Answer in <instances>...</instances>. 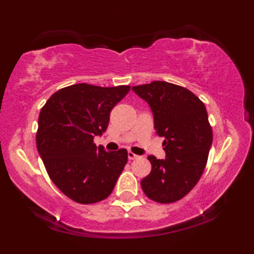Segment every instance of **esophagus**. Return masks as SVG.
I'll return each instance as SVG.
<instances>
[{
  "label": "esophagus",
  "instance_id": "obj_1",
  "mask_svg": "<svg viewBox=\"0 0 254 254\" xmlns=\"http://www.w3.org/2000/svg\"><path fill=\"white\" fill-rule=\"evenodd\" d=\"M137 157H138V156L135 155L134 152L128 151V158H129V159H135V158H137Z\"/></svg>",
  "mask_w": 254,
  "mask_h": 254
}]
</instances>
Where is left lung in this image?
<instances>
[{
  "label": "left lung",
  "instance_id": "1",
  "mask_svg": "<svg viewBox=\"0 0 254 254\" xmlns=\"http://www.w3.org/2000/svg\"><path fill=\"white\" fill-rule=\"evenodd\" d=\"M131 90L150 106L156 134L165 137V158L148 156L151 172L141 180V187L156 202H175L196 185L206 168L213 142L206 106L190 90L168 82Z\"/></svg>",
  "mask_w": 254,
  "mask_h": 254
}]
</instances>
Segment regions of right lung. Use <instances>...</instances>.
Returning <instances> with one entry per match:
<instances>
[{
	"label": "right lung",
	"mask_w": 254,
	"mask_h": 254,
	"mask_svg": "<svg viewBox=\"0 0 254 254\" xmlns=\"http://www.w3.org/2000/svg\"><path fill=\"white\" fill-rule=\"evenodd\" d=\"M130 90L86 83L60 89L38 120L37 149L52 182L78 203L99 202L112 193L126 165V149L106 151L93 137L106 130L110 113Z\"/></svg>",
	"instance_id": "1"
}]
</instances>
